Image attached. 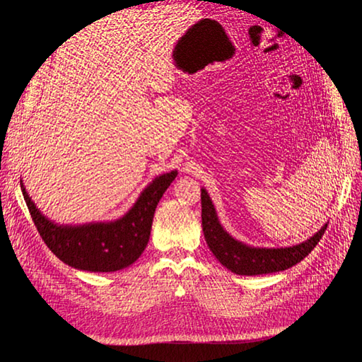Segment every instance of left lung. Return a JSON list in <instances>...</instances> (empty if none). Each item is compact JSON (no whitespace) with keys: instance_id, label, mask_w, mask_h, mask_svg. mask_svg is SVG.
Returning a JSON list of instances; mask_svg holds the SVG:
<instances>
[{"instance_id":"8db88e82","label":"left lung","mask_w":362,"mask_h":362,"mask_svg":"<svg viewBox=\"0 0 362 362\" xmlns=\"http://www.w3.org/2000/svg\"><path fill=\"white\" fill-rule=\"evenodd\" d=\"M201 202H202V231L205 242L214 254V257L221 261V264L228 270H231L237 275H264V273L282 272L293 267L300 262L320 242L325 234L327 223L322 226L320 231H317L306 242L290 246V247H250L242 242H237L235 238L229 235L222 225L218 223V218L214 210V205L210 196L201 190Z\"/></svg>"}]
</instances>
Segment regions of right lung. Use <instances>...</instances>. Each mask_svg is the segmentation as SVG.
<instances>
[{
  "label": "right lung",
  "instance_id": "obj_1",
  "mask_svg": "<svg viewBox=\"0 0 362 362\" xmlns=\"http://www.w3.org/2000/svg\"><path fill=\"white\" fill-rule=\"evenodd\" d=\"M178 172L163 173L141 192L134 206L115 222L80 226L57 225L43 216L21 181L33 222L49 250L68 266L87 272H116L125 269L145 250L152 218L163 193Z\"/></svg>",
  "mask_w": 362,
  "mask_h": 362
}]
</instances>
